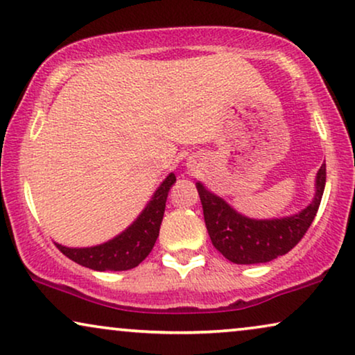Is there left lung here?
<instances>
[{
  "label": "left lung",
  "instance_id": "1",
  "mask_svg": "<svg viewBox=\"0 0 355 355\" xmlns=\"http://www.w3.org/2000/svg\"><path fill=\"white\" fill-rule=\"evenodd\" d=\"M326 183V164L316 173V193L310 206L299 214L272 220L248 219L235 212L222 198L196 183L207 234L216 250L237 264L268 263L289 253L304 239L318 212Z\"/></svg>",
  "mask_w": 355,
  "mask_h": 355
}]
</instances>
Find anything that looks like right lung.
Segmentation results:
<instances>
[{
	"label": "right lung",
	"mask_w": 355,
	"mask_h": 355,
	"mask_svg": "<svg viewBox=\"0 0 355 355\" xmlns=\"http://www.w3.org/2000/svg\"><path fill=\"white\" fill-rule=\"evenodd\" d=\"M175 180V175L170 173L138 219L110 242L91 248H68L56 243V248L71 261L96 271H126L136 268L150 253L159 237L165 201Z\"/></svg>",
	"instance_id": "1"
}]
</instances>
